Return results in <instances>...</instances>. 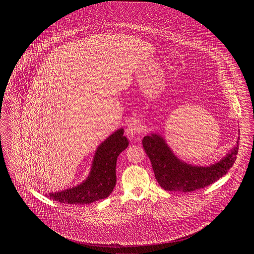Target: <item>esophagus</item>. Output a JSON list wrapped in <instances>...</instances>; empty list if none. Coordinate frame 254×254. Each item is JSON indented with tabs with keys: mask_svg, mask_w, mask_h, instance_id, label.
I'll return each instance as SVG.
<instances>
[{
	"mask_svg": "<svg viewBox=\"0 0 254 254\" xmlns=\"http://www.w3.org/2000/svg\"><path fill=\"white\" fill-rule=\"evenodd\" d=\"M142 130H143V127H142V125L140 124V122L137 121V120H132V121L128 124L125 133H126V136H127L130 140H132L136 135L141 134Z\"/></svg>",
	"mask_w": 254,
	"mask_h": 254,
	"instance_id": "1",
	"label": "esophagus"
}]
</instances>
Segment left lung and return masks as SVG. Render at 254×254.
Returning a JSON list of instances; mask_svg holds the SVG:
<instances>
[{
  "instance_id": "1",
  "label": "left lung",
  "mask_w": 254,
  "mask_h": 254,
  "mask_svg": "<svg viewBox=\"0 0 254 254\" xmlns=\"http://www.w3.org/2000/svg\"><path fill=\"white\" fill-rule=\"evenodd\" d=\"M143 146L151 162L155 179L162 189L190 192L213 184L228 173L237 158L239 141L225 157L206 167L180 160L157 134L144 137Z\"/></svg>"
}]
</instances>
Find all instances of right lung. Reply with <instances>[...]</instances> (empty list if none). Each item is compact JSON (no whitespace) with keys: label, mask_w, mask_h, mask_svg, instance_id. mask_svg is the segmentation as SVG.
<instances>
[{"label":"right lung","mask_w":254,"mask_h":254,"mask_svg":"<svg viewBox=\"0 0 254 254\" xmlns=\"http://www.w3.org/2000/svg\"><path fill=\"white\" fill-rule=\"evenodd\" d=\"M122 128L115 131L98 146L90 174L80 185L70 189L46 193V196L70 204H87L108 197L116 184V161L118 155L128 146Z\"/></svg>","instance_id":"right-lung-1"}]
</instances>
